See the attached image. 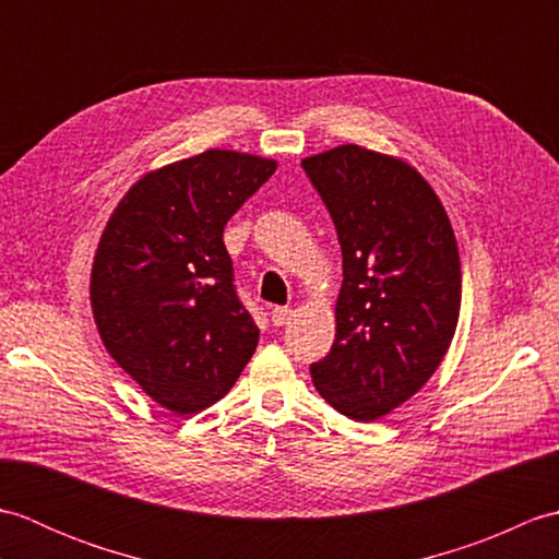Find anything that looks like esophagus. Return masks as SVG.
Masks as SVG:
<instances>
[{
	"label": "esophagus",
	"instance_id": "esophagus-1",
	"mask_svg": "<svg viewBox=\"0 0 559 559\" xmlns=\"http://www.w3.org/2000/svg\"><path fill=\"white\" fill-rule=\"evenodd\" d=\"M290 317H293V310L290 307H281V305H276L271 310V322L276 324V326H283V324H288L290 322Z\"/></svg>",
	"mask_w": 559,
	"mask_h": 559
}]
</instances>
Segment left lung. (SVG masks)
Returning a JSON list of instances; mask_svg holds the SVG:
<instances>
[{
    "instance_id": "1",
    "label": "left lung",
    "mask_w": 559,
    "mask_h": 559,
    "mask_svg": "<svg viewBox=\"0 0 559 559\" xmlns=\"http://www.w3.org/2000/svg\"><path fill=\"white\" fill-rule=\"evenodd\" d=\"M336 225V338L310 374L338 413L370 423L425 386L454 338L461 261L442 201L408 163L346 144L302 160Z\"/></svg>"
}]
</instances>
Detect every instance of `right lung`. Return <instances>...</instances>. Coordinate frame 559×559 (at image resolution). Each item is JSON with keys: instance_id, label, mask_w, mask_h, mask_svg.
Wrapping results in <instances>:
<instances>
[{"instance_id": "1", "label": "right lung", "mask_w": 559, "mask_h": 559, "mask_svg": "<svg viewBox=\"0 0 559 559\" xmlns=\"http://www.w3.org/2000/svg\"><path fill=\"white\" fill-rule=\"evenodd\" d=\"M273 173L276 160L211 148L141 177L105 225L91 273L100 338L173 413L223 399L257 348L223 228Z\"/></svg>"}]
</instances>
